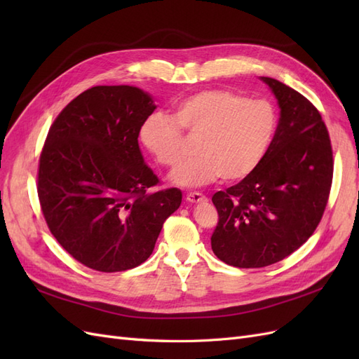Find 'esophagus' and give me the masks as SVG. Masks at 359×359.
Masks as SVG:
<instances>
[{
	"instance_id": "34e87169",
	"label": "esophagus",
	"mask_w": 359,
	"mask_h": 359,
	"mask_svg": "<svg viewBox=\"0 0 359 359\" xmlns=\"http://www.w3.org/2000/svg\"><path fill=\"white\" fill-rule=\"evenodd\" d=\"M186 201H187L189 203H201V202H205L206 198L203 196V194L194 191V193H189V194H187Z\"/></svg>"
}]
</instances>
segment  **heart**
Here are the masks:
<instances>
[{"mask_svg": "<svg viewBox=\"0 0 359 359\" xmlns=\"http://www.w3.org/2000/svg\"><path fill=\"white\" fill-rule=\"evenodd\" d=\"M181 128L201 136L196 157L170 172L180 187H202L222 177L233 182L247 178L264 160L273 142L277 115L266 100H250L229 90H203L177 103L173 118L153 114L140 127V142L163 166L182 157Z\"/></svg>", "mask_w": 359, "mask_h": 359, "instance_id": "b5f03b06", "label": "heart"}]
</instances>
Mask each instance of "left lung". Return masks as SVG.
<instances>
[{
	"mask_svg": "<svg viewBox=\"0 0 359 359\" xmlns=\"http://www.w3.org/2000/svg\"><path fill=\"white\" fill-rule=\"evenodd\" d=\"M280 107L264 160L236 186L217 191L214 255L236 268H262L298 250L316 229L332 182V149L322 116L306 97L260 76Z\"/></svg>",
	"mask_w": 359,
	"mask_h": 359,
	"instance_id": "8db88e82",
	"label": "left lung"
}]
</instances>
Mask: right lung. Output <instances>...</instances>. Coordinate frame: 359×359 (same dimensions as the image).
<instances>
[{
    "mask_svg": "<svg viewBox=\"0 0 359 359\" xmlns=\"http://www.w3.org/2000/svg\"><path fill=\"white\" fill-rule=\"evenodd\" d=\"M149 93L99 85L53 121L39 166V199L52 235L81 264L102 273L132 269L151 256L178 189L148 193L158 178L139 148L156 111Z\"/></svg>",
    "mask_w": 359,
    "mask_h": 359,
    "instance_id": "1",
    "label": "right lung"
}]
</instances>
